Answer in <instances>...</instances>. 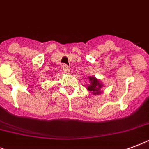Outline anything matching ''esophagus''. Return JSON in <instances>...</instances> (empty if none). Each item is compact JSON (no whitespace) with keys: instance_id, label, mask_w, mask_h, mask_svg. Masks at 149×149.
Masks as SVG:
<instances>
[{"instance_id":"obj_1","label":"esophagus","mask_w":149,"mask_h":149,"mask_svg":"<svg viewBox=\"0 0 149 149\" xmlns=\"http://www.w3.org/2000/svg\"><path fill=\"white\" fill-rule=\"evenodd\" d=\"M63 68V72H65V73H66V74H69L70 72V68H69L68 66H66V65H63L62 66Z\"/></svg>"}]
</instances>
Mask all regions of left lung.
Wrapping results in <instances>:
<instances>
[{
	"label": "left lung",
	"mask_w": 149,
	"mask_h": 149,
	"mask_svg": "<svg viewBox=\"0 0 149 149\" xmlns=\"http://www.w3.org/2000/svg\"><path fill=\"white\" fill-rule=\"evenodd\" d=\"M89 81V84L87 86V89L91 91V93L93 94L94 95H100L102 93V89L103 87V84H102L100 80H99L97 78H95V77H88Z\"/></svg>",
	"instance_id": "obj_1"
}]
</instances>
